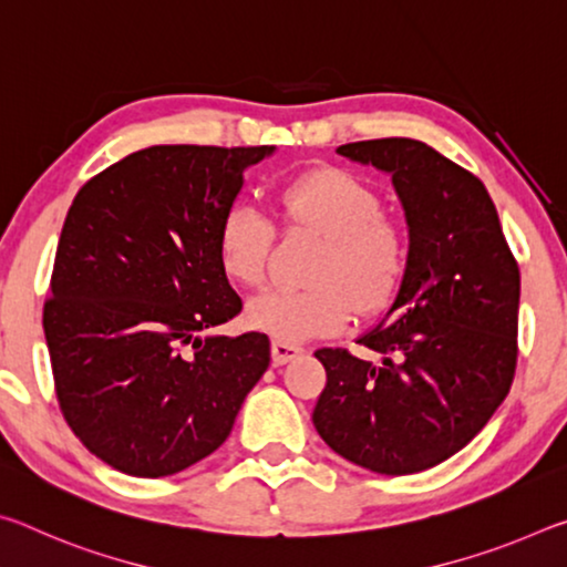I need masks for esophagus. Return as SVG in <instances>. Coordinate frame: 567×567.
Here are the masks:
<instances>
[{
	"instance_id": "esophagus-1",
	"label": "esophagus",
	"mask_w": 567,
	"mask_h": 567,
	"mask_svg": "<svg viewBox=\"0 0 567 567\" xmlns=\"http://www.w3.org/2000/svg\"><path fill=\"white\" fill-rule=\"evenodd\" d=\"M305 350L300 344H292V342H285V340H275L272 342V362L275 364H285L295 358H300Z\"/></svg>"
}]
</instances>
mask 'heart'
Returning <instances> with one entry per match:
<instances>
[{
  "label": "heart",
  "instance_id": "heart-1",
  "mask_svg": "<svg viewBox=\"0 0 567 567\" xmlns=\"http://www.w3.org/2000/svg\"><path fill=\"white\" fill-rule=\"evenodd\" d=\"M285 227L322 235L307 275L312 282L275 287L247 305V320L280 340H310L340 330L352 315L380 310L395 295L408 265V239L382 215L372 187L342 169L295 177L277 195ZM275 243L272 217L247 199L227 209L217 227V255L229 280L260 287Z\"/></svg>",
  "mask_w": 567,
  "mask_h": 567
}]
</instances>
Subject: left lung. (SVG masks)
<instances>
[{
    "label": "left lung",
    "mask_w": 567,
    "mask_h": 567,
    "mask_svg": "<svg viewBox=\"0 0 567 567\" xmlns=\"http://www.w3.org/2000/svg\"><path fill=\"white\" fill-rule=\"evenodd\" d=\"M340 155L390 172L410 227L385 318L350 350L315 352L328 372L312 422L350 463L410 475L473 440L513 385L520 270L483 182L410 137L350 142Z\"/></svg>",
    "instance_id": "1"
}]
</instances>
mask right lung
<instances>
[{"label": "right lung", "instance_id": "right-lung-1", "mask_svg": "<svg viewBox=\"0 0 567 567\" xmlns=\"http://www.w3.org/2000/svg\"><path fill=\"white\" fill-rule=\"evenodd\" d=\"M272 150L132 152L66 213L42 318L54 392L80 443L120 473L165 477L215 453L270 364L265 332L199 334L243 310L217 227Z\"/></svg>", "mask_w": 567, "mask_h": 567}]
</instances>
